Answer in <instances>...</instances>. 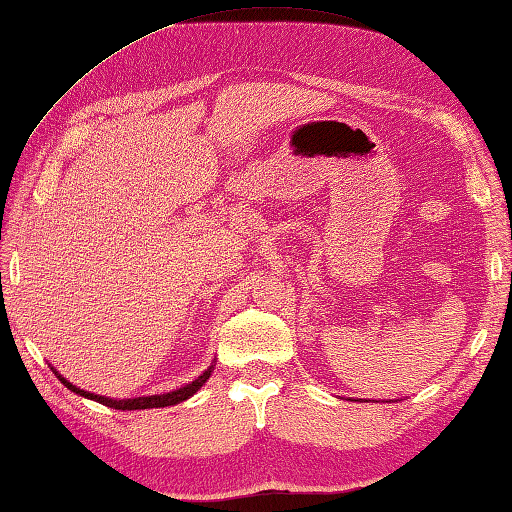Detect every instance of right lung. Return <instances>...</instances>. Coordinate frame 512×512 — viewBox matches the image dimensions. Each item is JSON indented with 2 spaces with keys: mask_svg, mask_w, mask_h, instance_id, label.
Masks as SVG:
<instances>
[{
  "mask_svg": "<svg viewBox=\"0 0 512 512\" xmlns=\"http://www.w3.org/2000/svg\"><path fill=\"white\" fill-rule=\"evenodd\" d=\"M210 372H212V366H210L206 372H203L199 379H195L192 383L184 385V388H179V390H175V392L155 394V396H138V399H127V401H116V399H107V396L89 394V392H85V390H81V388H76V385H72L70 381H65V379L61 377V374H59V379H61V383H65L67 388H70L72 392L85 396V399L98 401V403H102V405L113 407V410L127 412V410H151V407H168V405H177V403H181V401H186V399H190V396L201 388L203 383H206V381L210 379Z\"/></svg>",
  "mask_w": 512,
  "mask_h": 512,
  "instance_id": "obj_1",
  "label": "right lung"
}]
</instances>
